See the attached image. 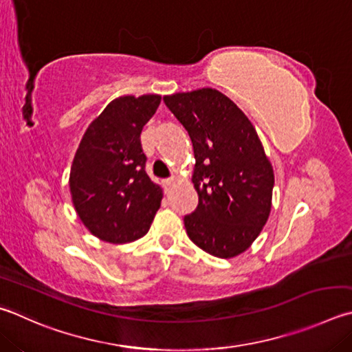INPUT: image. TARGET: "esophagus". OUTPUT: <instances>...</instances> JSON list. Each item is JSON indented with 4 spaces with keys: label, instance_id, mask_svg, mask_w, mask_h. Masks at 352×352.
Segmentation results:
<instances>
[{
    "label": "esophagus",
    "instance_id": "34e87169",
    "mask_svg": "<svg viewBox=\"0 0 352 352\" xmlns=\"http://www.w3.org/2000/svg\"><path fill=\"white\" fill-rule=\"evenodd\" d=\"M175 178L174 177H172V178H168V180H164V184H166V188H170V186H174V184H175Z\"/></svg>",
    "mask_w": 352,
    "mask_h": 352
}]
</instances>
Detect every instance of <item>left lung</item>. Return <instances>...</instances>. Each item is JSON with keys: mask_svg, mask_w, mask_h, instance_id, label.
Segmentation results:
<instances>
[{"mask_svg": "<svg viewBox=\"0 0 352 352\" xmlns=\"http://www.w3.org/2000/svg\"><path fill=\"white\" fill-rule=\"evenodd\" d=\"M194 146L198 206L184 217L189 239L219 258L245 252L271 212L274 170L257 131L217 89L163 97Z\"/></svg>", "mask_w": 352, "mask_h": 352, "instance_id": "8db88e82", "label": "left lung"}]
</instances>
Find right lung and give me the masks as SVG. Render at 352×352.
I'll use <instances>...</instances> for the list:
<instances>
[{
  "mask_svg": "<svg viewBox=\"0 0 352 352\" xmlns=\"http://www.w3.org/2000/svg\"><path fill=\"white\" fill-rule=\"evenodd\" d=\"M160 101L155 94L112 100L75 152L69 177L72 203L100 240L120 245L142 239L160 209L163 190L146 174L140 142Z\"/></svg>",
  "mask_w": 352,
  "mask_h": 352,
  "instance_id": "obj_1",
  "label": "right lung"
}]
</instances>
